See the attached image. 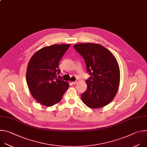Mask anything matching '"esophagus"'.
<instances>
[{"mask_svg":"<svg viewBox=\"0 0 147 147\" xmlns=\"http://www.w3.org/2000/svg\"><path fill=\"white\" fill-rule=\"evenodd\" d=\"M78 82H79V80H77L76 81H74V82H73L72 83L74 85H76V84H77L78 83Z\"/></svg>","mask_w":147,"mask_h":147,"instance_id":"obj_1","label":"esophagus"}]
</instances>
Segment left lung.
<instances>
[{
  "mask_svg": "<svg viewBox=\"0 0 147 147\" xmlns=\"http://www.w3.org/2000/svg\"><path fill=\"white\" fill-rule=\"evenodd\" d=\"M74 48L82 56L91 76L87 89L81 94L82 102L91 108H99L115 98L120 83V69L114 55L103 46L93 43L78 44Z\"/></svg>",
  "mask_w": 147,
  "mask_h": 147,
  "instance_id": "obj_1",
  "label": "left lung"
}]
</instances>
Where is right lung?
Listing matches in <instances>:
<instances>
[{
	"instance_id": "1",
	"label": "right lung",
	"mask_w": 147,
	"mask_h": 147,
	"mask_svg": "<svg viewBox=\"0 0 147 147\" xmlns=\"http://www.w3.org/2000/svg\"><path fill=\"white\" fill-rule=\"evenodd\" d=\"M70 46L44 47L35 52L28 63L26 79L29 90L34 99L45 106L59 103L69 87L68 82L56 77L60 73L59 63Z\"/></svg>"
}]
</instances>
